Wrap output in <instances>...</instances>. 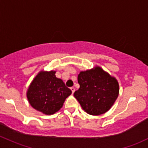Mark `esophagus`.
Returning <instances> with one entry per match:
<instances>
[{"label": "esophagus", "mask_w": 148, "mask_h": 148, "mask_svg": "<svg viewBox=\"0 0 148 148\" xmlns=\"http://www.w3.org/2000/svg\"><path fill=\"white\" fill-rule=\"evenodd\" d=\"M71 92H72V94H73L74 92V91H75V88H74V87H71Z\"/></svg>", "instance_id": "34e87169"}]
</instances>
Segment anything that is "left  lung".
<instances>
[{"instance_id": "left-lung-1", "label": "left lung", "mask_w": 148, "mask_h": 148, "mask_svg": "<svg viewBox=\"0 0 148 148\" xmlns=\"http://www.w3.org/2000/svg\"><path fill=\"white\" fill-rule=\"evenodd\" d=\"M80 85L74 96L83 110L90 115H100L108 111L119 95L117 80L100 66L82 71L78 75Z\"/></svg>"}]
</instances>
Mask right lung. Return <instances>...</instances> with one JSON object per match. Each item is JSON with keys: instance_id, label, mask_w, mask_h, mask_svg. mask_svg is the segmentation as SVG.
I'll use <instances>...</instances> for the list:
<instances>
[{"instance_id": "add662e5", "label": "right lung", "mask_w": 148, "mask_h": 148, "mask_svg": "<svg viewBox=\"0 0 148 148\" xmlns=\"http://www.w3.org/2000/svg\"><path fill=\"white\" fill-rule=\"evenodd\" d=\"M71 94L63 81L56 77V71H41L31 83L27 97L32 108L50 115L60 110Z\"/></svg>"}]
</instances>
